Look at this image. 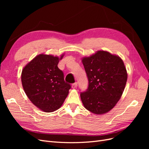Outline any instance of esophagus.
Segmentation results:
<instances>
[{
    "mask_svg": "<svg viewBox=\"0 0 149 149\" xmlns=\"http://www.w3.org/2000/svg\"><path fill=\"white\" fill-rule=\"evenodd\" d=\"M77 85H78V83H73V84H72V88H76V87H77Z\"/></svg>",
    "mask_w": 149,
    "mask_h": 149,
    "instance_id": "esophagus-1",
    "label": "esophagus"
}]
</instances>
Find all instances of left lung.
Wrapping results in <instances>:
<instances>
[{"label": "left lung", "mask_w": 149, "mask_h": 149, "mask_svg": "<svg viewBox=\"0 0 149 149\" xmlns=\"http://www.w3.org/2000/svg\"><path fill=\"white\" fill-rule=\"evenodd\" d=\"M82 63L89 85L81 93L84 107L93 114H106L120 99L127 79V70L121 58L109 52L99 50L83 57Z\"/></svg>", "instance_id": "obj_1"}]
</instances>
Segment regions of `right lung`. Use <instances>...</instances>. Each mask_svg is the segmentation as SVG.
<instances>
[{"label": "right lung", "mask_w": 149, "mask_h": 149, "mask_svg": "<svg viewBox=\"0 0 149 149\" xmlns=\"http://www.w3.org/2000/svg\"><path fill=\"white\" fill-rule=\"evenodd\" d=\"M64 55L40 54L22 70L21 81L26 95L43 112L59 109L69 93L71 85L65 83L63 73L58 67Z\"/></svg>", "instance_id": "obj_1"}]
</instances>
